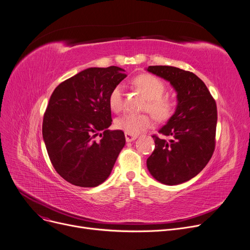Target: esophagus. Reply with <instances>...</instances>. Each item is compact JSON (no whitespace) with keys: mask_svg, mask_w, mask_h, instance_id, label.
<instances>
[{"mask_svg":"<svg viewBox=\"0 0 250 250\" xmlns=\"http://www.w3.org/2000/svg\"><path fill=\"white\" fill-rule=\"evenodd\" d=\"M125 141L127 142V143H129V142H133L134 140H137V138H138V135H134V134H129V133H125Z\"/></svg>","mask_w":250,"mask_h":250,"instance_id":"34e87169","label":"esophagus"}]
</instances>
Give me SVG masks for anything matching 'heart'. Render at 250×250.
Masks as SVG:
<instances>
[{"mask_svg": "<svg viewBox=\"0 0 250 250\" xmlns=\"http://www.w3.org/2000/svg\"><path fill=\"white\" fill-rule=\"evenodd\" d=\"M134 84L147 100L145 109L148 110L155 120H168L175 110L176 102L168 96H163L166 84L154 76L144 74L134 79ZM123 85L117 84L108 96L111 110L119 112L123 109ZM152 117L147 113H126L116 122V126L126 133L137 135L152 125Z\"/></svg>", "mask_w": 250, "mask_h": 250, "instance_id": "1", "label": "heart"}]
</instances>
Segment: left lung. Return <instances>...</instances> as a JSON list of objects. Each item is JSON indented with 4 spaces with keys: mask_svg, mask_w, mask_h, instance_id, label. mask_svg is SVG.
Returning a JSON list of instances; mask_svg holds the SVG:
<instances>
[{
    "mask_svg": "<svg viewBox=\"0 0 250 250\" xmlns=\"http://www.w3.org/2000/svg\"><path fill=\"white\" fill-rule=\"evenodd\" d=\"M146 70L167 81L177 101L174 113L158 130L170 139L152 135L155 148L146 161L147 169L161 184H184L204 168L214 151L215 101L193 73L170 65H149Z\"/></svg>",
    "mask_w": 250,
    "mask_h": 250,
    "instance_id": "left-lung-1",
    "label": "left lung"
}]
</instances>
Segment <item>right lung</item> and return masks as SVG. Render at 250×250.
Returning a JSON list of instances; mask_svg holds the SVG:
<instances>
[{
    "label": "right lung",
    "mask_w": 250,
    "mask_h": 250,
    "mask_svg": "<svg viewBox=\"0 0 250 250\" xmlns=\"http://www.w3.org/2000/svg\"><path fill=\"white\" fill-rule=\"evenodd\" d=\"M125 72L115 65L88 67L53 92L43 116L42 139L53 167L67 183L95 188L109 176L125 138L122 130L108 129V96L126 77Z\"/></svg>",
    "instance_id": "obj_1"
}]
</instances>
